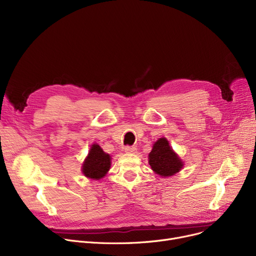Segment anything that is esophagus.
Wrapping results in <instances>:
<instances>
[{
	"mask_svg": "<svg viewBox=\"0 0 256 256\" xmlns=\"http://www.w3.org/2000/svg\"><path fill=\"white\" fill-rule=\"evenodd\" d=\"M124 150H126V152H128V154H134V152H136L137 148H136L135 146H130V145H128V146L124 147Z\"/></svg>",
	"mask_w": 256,
	"mask_h": 256,
	"instance_id": "34e87169",
	"label": "esophagus"
}]
</instances>
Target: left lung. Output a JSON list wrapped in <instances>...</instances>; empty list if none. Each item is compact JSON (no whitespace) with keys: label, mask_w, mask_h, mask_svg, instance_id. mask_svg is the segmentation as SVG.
I'll list each match as a JSON object with an SVG mask.
<instances>
[{"label":"left lung","mask_w":256,"mask_h":256,"mask_svg":"<svg viewBox=\"0 0 256 256\" xmlns=\"http://www.w3.org/2000/svg\"><path fill=\"white\" fill-rule=\"evenodd\" d=\"M148 163L152 169L160 176H172L178 173L182 167V162L178 154L172 150L168 141L165 138H160L152 147L150 154Z\"/></svg>","instance_id":"8db88e82"}]
</instances>
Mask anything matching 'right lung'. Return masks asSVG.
<instances>
[{
    "instance_id": "right-lung-1",
    "label": "right lung",
    "mask_w": 256,
    "mask_h": 256,
    "mask_svg": "<svg viewBox=\"0 0 256 256\" xmlns=\"http://www.w3.org/2000/svg\"><path fill=\"white\" fill-rule=\"evenodd\" d=\"M111 166L110 156L104 152L100 146L93 144L89 154L83 164V173L85 176L92 180H100L104 176Z\"/></svg>"
}]
</instances>
